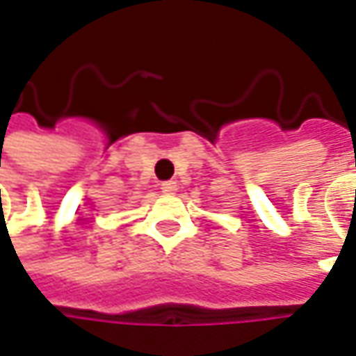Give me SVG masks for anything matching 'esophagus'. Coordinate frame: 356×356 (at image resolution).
<instances>
[{
  "label": "esophagus",
  "mask_w": 356,
  "mask_h": 356,
  "mask_svg": "<svg viewBox=\"0 0 356 356\" xmlns=\"http://www.w3.org/2000/svg\"><path fill=\"white\" fill-rule=\"evenodd\" d=\"M175 191H177V183H175V181H165V183H161V193H163V195H175Z\"/></svg>",
  "instance_id": "obj_1"
}]
</instances>
